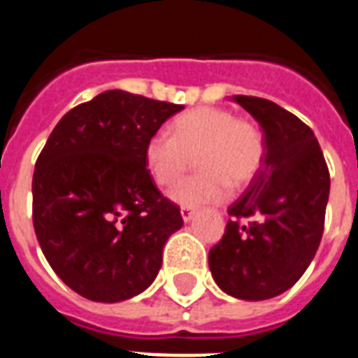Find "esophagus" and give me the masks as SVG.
Masks as SVG:
<instances>
[{"mask_svg":"<svg viewBox=\"0 0 358 358\" xmlns=\"http://www.w3.org/2000/svg\"><path fill=\"white\" fill-rule=\"evenodd\" d=\"M180 213H182V219H184L185 223H189L191 219L195 217V208L182 206V210H180Z\"/></svg>","mask_w":358,"mask_h":358,"instance_id":"obj_1","label":"esophagus"}]
</instances>
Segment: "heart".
Listing matches in <instances>:
<instances>
[{
    "label": "heart",
    "mask_w": 358,
    "mask_h": 358,
    "mask_svg": "<svg viewBox=\"0 0 358 358\" xmlns=\"http://www.w3.org/2000/svg\"><path fill=\"white\" fill-rule=\"evenodd\" d=\"M169 134H154L145 145V165L159 187H173L195 157L199 173L171 191L184 206L219 202L230 185L239 189L255 178L266 156V141L252 120L221 108H199L180 115Z\"/></svg>",
    "instance_id": "heart-1"
}]
</instances>
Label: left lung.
Instances as JSON below:
<instances>
[{"label":"left lung","mask_w":358,"mask_h":358,"mask_svg":"<svg viewBox=\"0 0 358 358\" xmlns=\"http://www.w3.org/2000/svg\"><path fill=\"white\" fill-rule=\"evenodd\" d=\"M262 126L266 156L210 249V271L224 294L264 301L289 289L310 266L323 236L331 189L316 135L275 102L232 96ZM247 218L250 223L241 221Z\"/></svg>","instance_id":"left-lung-1"}]
</instances>
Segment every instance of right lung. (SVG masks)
Wrapping results in <instances>:
<instances>
[{
	"label": "right lung",
	"instance_id": "obj_1",
	"mask_svg": "<svg viewBox=\"0 0 358 358\" xmlns=\"http://www.w3.org/2000/svg\"><path fill=\"white\" fill-rule=\"evenodd\" d=\"M182 109L115 89L70 109L48 137L33 174V227L48 264L81 297L119 303L157 277L184 219L152 182L145 145Z\"/></svg>",
	"mask_w": 358,
	"mask_h": 358
}]
</instances>
